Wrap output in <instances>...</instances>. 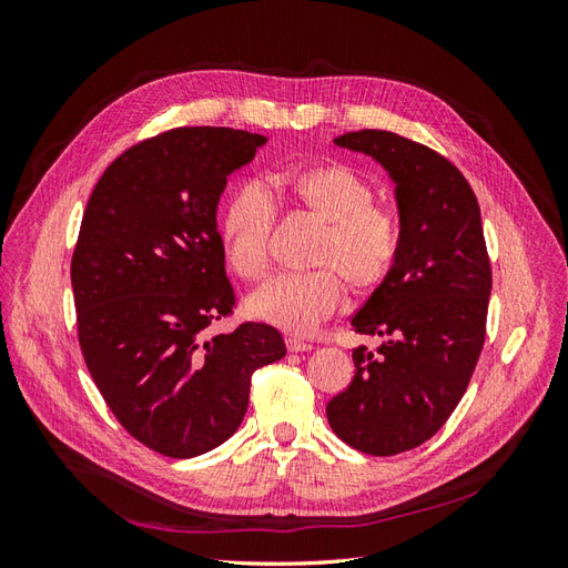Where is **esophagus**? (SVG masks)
Returning <instances> with one entry per match:
<instances>
[{"label":"esophagus","instance_id":"1","mask_svg":"<svg viewBox=\"0 0 568 568\" xmlns=\"http://www.w3.org/2000/svg\"><path fill=\"white\" fill-rule=\"evenodd\" d=\"M286 348L291 351V353H303V351H313L315 346L311 341H303V338H298V336H288L286 338Z\"/></svg>","mask_w":568,"mask_h":568}]
</instances>
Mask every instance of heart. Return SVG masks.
<instances>
[{
  "label": "heart",
  "instance_id": "b5f03b06",
  "mask_svg": "<svg viewBox=\"0 0 568 568\" xmlns=\"http://www.w3.org/2000/svg\"><path fill=\"white\" fill-rule=\"evenodd\" d=\"M282 192L324 222L311 272H284L253 291L246 311L255 320L307 334L343 298V280L367 291L379 286L400 251V220L374 203L369 184L343 165L305 168L277 180ZM274 205L261 184L246 182L230 194L220 215V244L234 274L255 282L267 270ZM333 267L329 268L328 265ZM339 271L336 273L335 270Z\"/></svg>",
  "mask_w": 568,
  "mask_h": 568
}]
</instances>
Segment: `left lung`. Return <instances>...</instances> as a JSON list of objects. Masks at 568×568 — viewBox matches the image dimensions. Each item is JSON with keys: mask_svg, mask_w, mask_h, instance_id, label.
I'll return each mask as SVG.
<instances>
[{"mask_svg": "<svg viewBox=\"0 0 568 568\" xmlns=\"http://www.w3.org/2000/svg\"><path fill=\"white\" fill-rule=\"evenodd\" d=\"M334 144L386 170L400 251L351 320L384 343L353 351L355 376L326 419L359 453L398 455L448 422L484 348L493 280L480 211L469 182L428 146L386 130L346 132Z\"/></svg>", "mask_w": 568, "mask_h": 568, "instance_id": "8db88e82", "label": "left lung"}]
</instances>
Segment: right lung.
I'll return each instance as SVG.
<instances>
[{"mask_svg": "<svg viewBox=\"0 0 568 568\" xmlns=\"http://www.w3.org/2000/svg\"><path fill=\"white\" fill-rule=\"evenodd\" d=\"M265 142L232 128L163 132L106 168L82 217L71 282L84 363L115 419L165 457L225 443L253 372L286 355L270 324L209 334L234 305L217 203Z\"/></svg>", "mask_w": 568, "mask_h": 568, "instance_id": "add662e5", "label": "right lung"}]
</instances>
